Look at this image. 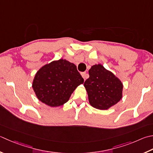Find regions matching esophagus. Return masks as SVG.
Listing matches in <instances>:
<instances>
[{"instance_id": "obj_1", "label": "esophagus", "mask_w": 153, "mask_h": 153, "mask_svg": "<svg viewBox=\"0 0 153 153\" xmlns=\"http://www.w3.org/2000/svg\"><path fill=\"white\" fill-rule=\"evenodd\" d=\"M82 76L83 78L84 79V80H85V79H87L88 77V74L86 72H83V73H82Z\"/></svg>"}]
</instances>
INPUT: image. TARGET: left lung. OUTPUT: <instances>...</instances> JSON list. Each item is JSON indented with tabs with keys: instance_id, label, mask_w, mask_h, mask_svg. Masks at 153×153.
Instances as JSON below:
<instances>
[{
	"instance_id": "8db88e82",
	"label": "left lung",
	"mask_w": 153,
	"mask_h": 153,
	"mask_svg": "<svg viewBox=\"0 0 153 153\" xmlns=\"http://www.w3.org/2000/svg\"><path fill=\"white\" fill-rule=\"evenodd\" d=\"M89 75L83 85L93 107L107 110L121 100L123 85L111 71L98 64L92 65Z\"/></svg>"
}]
</instances>
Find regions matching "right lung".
<instances>
[{"instance_id": "obj_1", "label": "right lung", "mask_w": 153, "mask_h": 153, "mask_svg": "<svg viewBox=\"0 0 153 153\" xmlns=\"http://www.w3.org/2000/svg\"><path fill=\"white\" fill-rule=\"evenodd\" d=\"M83 82L76 65L59 59L39 69L32 87L39 101L56 107L68 101L75 89Z\"/></svg>"}]
</instances>
